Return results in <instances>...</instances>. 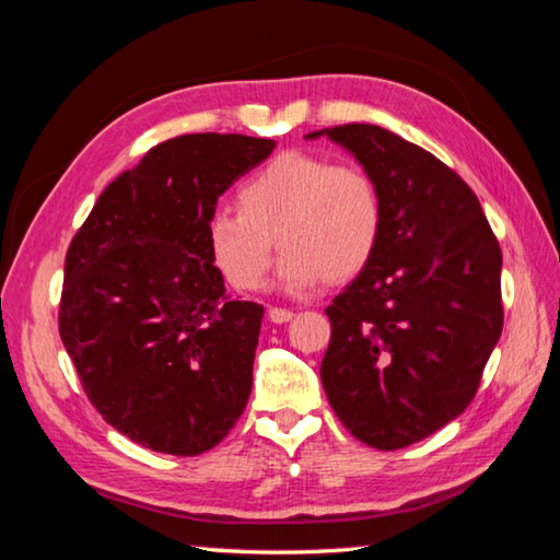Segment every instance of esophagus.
Returning <instances> with one entry per match:
<instances>
[{"mask_svg":"<svg viewBox=\"0 0 560 560\" xmlns=\"http://www.w3.org/2000/svg\"><path fill=\"white\" fill-rule=\"evenodd\" d=\"M293 311H289V308H269V318H271V323H289L291 318H293Z\"/></svg>","mask_w":560,"mask_h":560,"instance_id":"1","label":"esophagus"}]
</instances>
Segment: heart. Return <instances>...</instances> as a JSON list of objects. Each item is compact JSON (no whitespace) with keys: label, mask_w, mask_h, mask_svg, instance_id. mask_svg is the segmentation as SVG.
<instances>
[{"label":"heart","mask_w":560,"mask_h":560,"mask_svg":"<svg viewBox=\"0 0 560 560\" xmlns=\"http://www.w3.org/2000/svg\"><path fill=\"white\" fill-rule=\"evenodd\" d=\"M237 212L208 222L212 264L240 291H259L271 267V240L283 252L281 281L301 291L323 277H358L380 247L384 200L370 171L283 151L240 183Z\"/></svg>","instance_id":"obj_1"}]
</instances>
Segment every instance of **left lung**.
Wrapping results in <instances>:
<instances>
[{"label": "left lung", "instance_id": "1", "mask_svg": "<svg viewBox=\"0 0 560 560\" xmlns=\"http://www.w3.org/2000/svg\"><path fill=\"white\" fill-rule=\"evenodd\" d=\"M380 183V247L325 313L320 364L354 439L399 451L460 416L502 335V249L470 186L429 151L377 125L311 131Z\"/></svg>", "mask_w": 560, "mask_h": 560}]
</instances>
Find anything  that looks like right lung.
Wrapping results in <instances>:
<instances>
[{"instance_id": "right-lung-1", "label": "right lung", "mask_w": 560, "mask_h": 560, "mask_svg": "<svg viewBox=\"0 0 560 560\" xmlns=\"http://www.w3.org/2000/svg\"><path fill=\"white\" fill-rule=\"evenodd\" d=\"M273 147L212 131L156 144L70 242L60 340L97 413L144 448L200 455L245 411L264 308L228 296L208 222Z\"/></svg>"}]
</instances>
